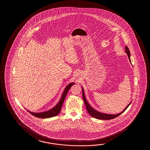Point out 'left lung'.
Wrapping results in <instances>:
<instances>
[{
	"label": "left lung",
	"instance_id": "obj_1",
	"mask_svg": "<svg viewBox=\"0 0 150 150\" xmlns=\"http://www.w3.org/2000/svg\"><path fill=\"white\" fill-rule=\"evenodd\" d=\"M125 52L128 55V57H129V59L130 61V62L131 63V59H130V52L129 48L128 47H125ZM81 88H82V94H83V101H84V103L85 104V106H86V109L87 111L88 112V113H89V115L92 116L93 118H96V119H100V120H111V119H112L114 118L117 117L119 115H120L121 114L125 111L127 109L128 107L129 106L132 101L130 102V103H129L128 105V106H127L125 107V109L123 110L121 112L119 113L118 114H116V115H110V114H107V113H103V112H99L98 111L96 110L95 109H93L91 106L90 105V104L88 103V102L87 101V100H86V97L85 96V93H84V91H83V87H81Z\"/></svg>",
	"mask_w": 150,
	"mask_h": 150
}]
</instances>
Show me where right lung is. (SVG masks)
I'll return each mask as SVG.
<instances>
[{
  "label": "right lung",
  "instance_id": "right-lung-1",
  "mask_svg": "<svg viewBox=\"0 0 150 150\" xmlns=\"http://www.w3.org/2000/svg\"><path fill=\"white\" fill-rule=\"evenodd\" d=\"M75 83V82H72V83H69V84H68V85L66 86V87L64 89L63 93L62 94L61 97L59 99V101L58 102V103H57V105L54 106V107L51 108V109H50L49 110L43 111V112H33L27 110V109L26 110L31 114H32V115H34L37 118H44H44H51L53 117L56 116L61 111L62 106V105L64 103V100L65 98V97L67 96L68 91H69V89H70L71 86L74 85Z\"/></svg>",
  "mask_w": 150,
  "mask_h": 150
}]
</instances>
